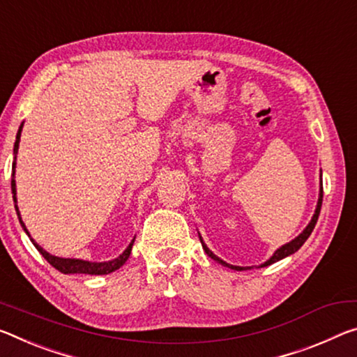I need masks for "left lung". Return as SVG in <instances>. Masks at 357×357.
Returning <instances> with one entry per match:
<instances>
[{"mask_svg": "<svg viewBox=\"0 0 357 357\" xmlns=\"http://www.w3.org/2000/svg\"><path fill=\"white\" fill-rule=\"evenodd\" d=\"M321 205H322V181H321V185H319V197H318V203H316L314 214H313V218H311V220L308 222L307 227H305V229L302 230V234H298V235L296 236V238L291 240L289 243H286V245H282L281 248H278V250H276V251L273 252V256H271L268 260H265L264 264H260V265H259V268H260V267H267V265H271V264L278 262V260L284 259V257H287V256H291V254L297 252L298 250H301L302 245H303L305 241L308 240V236L311 235V231H313V229H314L316 220H318L319 211H321ZM199 236H200V241H202L203 250H205V252H206L208 256L211 257L213 260H216L218 264L224 265V267H227V268H230V270H238V271H241V270H251V267H240V265H231V264H227V262H225V260H222L220 257H218L216 254H214L211 250H209V248L205 245V241H203V238H202V235H200V234H199Z\"/></svg>", "mask_w": 357, "mask_h": 357, "instance_id": "left-lung-1", "label": "left lung"}]
</instances>
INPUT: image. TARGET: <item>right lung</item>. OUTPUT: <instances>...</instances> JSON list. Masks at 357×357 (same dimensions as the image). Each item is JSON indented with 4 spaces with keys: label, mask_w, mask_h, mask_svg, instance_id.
<instances>
[{
    "label": "right lung",
    "mask_w": 357,
    "mask_h": 357,
    "mask_svg": "<svg viewBox=\"0 0 357 357\" xmlns=\"http://www.w3.org/2000/svg\"><path fill=\"white\" fill-rule=\"evenodd\" d=\"M22 128H24V122L20 123L19 127V132H17V137H15V143H14V162H13V179H10V189H13V199H14V206H15V211H17V218H19V222L22 225V229L25 230V234L30 236V240L33 245H35L36 250L43 254V257L47 260V262L52 265L54 268H56L61 273L65 275H71V273H86V275H107V273H112V271H116L122 267L123 264L127 262V259L130 257V252H132V246L135 243V238L130 241V245L126 248V251H123L121 256L112 259V260H106V262H90V260H84V259H70V257H59V256H54V254L47 252L44 248H41L38 245V243L31 238L30 231H28L26 225L24 224V220H22L20 216V211H19V206H17V188H15V165H17V152H19V143H20V135H22Z\"/></svg>",
    "instance_id": "add662e5"
}]
</instances>
